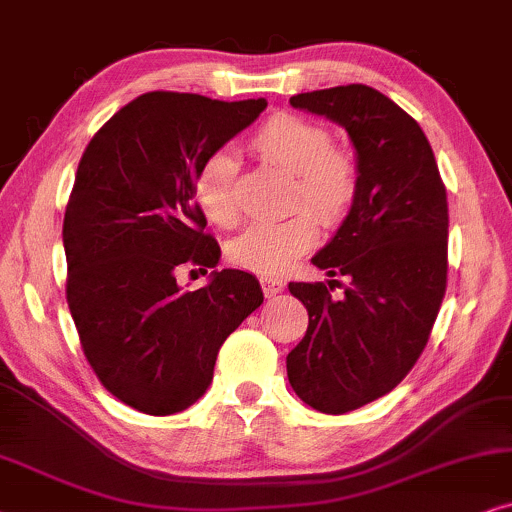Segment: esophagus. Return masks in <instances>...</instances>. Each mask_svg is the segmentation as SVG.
<instances>
[{
	"label": "esophagus",
	"instance_id": "obj_1",
	"mask_svg": "<svg viewBox=\"0 0 512 512\" xmlns=\"http://www.w3.org/2000/svg\"><path fill=\"white\" fill-rule=\"evenodd\" d=\"M260 285H262V290H264V297H276L278 292L283 290V281L281 278H276V276H260Z\"/></svg>",
	"mask_w": 512,
	"mask_h": 512
}]
</instances>
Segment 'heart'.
Listing matches in <instances>:
<instances>
[{
	"label": "heart",
	"mask_w": 512,
	"mask_h": 512,
	"mask_svg": "<svg viewBox=\"0 0 512 512\" xmlns=\"http://www.w3.org/2000/svg\"><path fill=\"white\" fill-rule=\"evenodd\" d=\"M332 138L316 121L276 112L252 133L250 147L262 161L295 177L292 206H309L325 224L349 213L358 194V166L351 152L330 145ZM196 201L215 224L238 220V170L229 152H215L201 163L194 182ZM318 222L309 210H297L281 222L250 224L229 245L238 267L278 274L316 243Z\"/></svg>",
	"instance_id": "heart-1"
}]
</instances>
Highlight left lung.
<instances>
[{
	"mask_svg": "<svg viewBox=\"0 0 512 512\" xmlns=\"http://www.w3.org/2000/svg\"><path fill=\"white\" fill-rule=\"evenodd\" d=\"M290 105L335 121L356 149V201L311 257L330 281L288 285L309 327L285 358L306 405L346 414L393 391L424 351L447 285V192L424 131L384 93L335 86ZM335 275L350 281L339 298Z\"/></svg>",
	"mask_w": 512,
	"mask_h": 512,
	"instance_id": "8db88e82",
	"label": "left lung"
}]
</instances>
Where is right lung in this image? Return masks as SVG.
I'll return each mask as SVG.
<instances>
[{
	"label": "right lung",
	"mask_w": 512,
	"mask_h": 512,
	"mask_svg": "<svg viewBox=\"0 0 512 512\" xmlns=\"http://www.w3.org/2000/svg\"><path fill=\"white\" fill-rule=\"evenodd\" d=\"M264 109V98L145 93L81 156L63 224L67 304L93 372L133 410L194 405L224 339L264 302L248 271L215 269L220 245L194 194L201 163ZM185 263L214 269L203 289L179 288Z\"/></svg>",
	"instance_id": "obj_1"
}]
</instances>
